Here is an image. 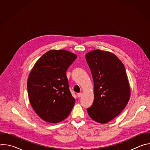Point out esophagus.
<instances>
[{
	"label": "esophagus",
	"instance_id": "esophagus-1",
	"mask_svg": "<svg viewBox=\"0 0 150 150\" xmlns=\"http://www.w3.org/2000/svg\"><path fill=\"white\" fill-rule=\"evenodd\" d=\"M82 93H78L77 94V96L79 98V97H81V96H82Z\"/></svg>",
	"mask_w": 150,
	"mask_h": 150
}]
</instances>
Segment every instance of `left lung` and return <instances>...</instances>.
I'll use <instances>...</instances> for the list:
<instances>
[{
	"label": "left lung",
	"mask_w": 150,
	"mask_h": 150,
	"mask_svg": "<svg viewBox=\"0 0 150 150\" xmlns=\"http://www.w3.org/2000/svg\"><path fill=\"white\" fill-rule=\"evenodd\" d=\"M94 81V100L87 109L90 117L106 123L118 116L126 106L131 89L125 68L113 53L98 49L85 54Z\"/></svg>",
	"instance_id": "8db88e82"
}]
</instances>
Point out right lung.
Wrapping results in <instances>:
<instances>
[{"mask_svg":"<svg viewBox=\"0 0 150 150\" xmlns=\"http://www.w3.org/2000/svg\"><path fill=\"white\" fill-rule=\"evenodd\" d=\"M77 56L65 50H51L34 64L28 78L30 103L43 120L56 123L70 114L75 102L69 89L67 71Z\"/></svg>","mask_w":150,"mask_h":150,"instance_id":"obj_1","label":"right lung"}]
</instances>
